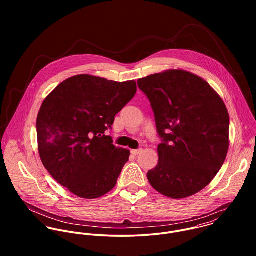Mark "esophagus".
Returning a JSON list of instances; mask_svg holds the SVG:
<instances>
[{
  "instance_id": "1",
  "label": "esophagus",
  "mask_w": 256,
  "mask_h": 256,
  "mask_svg": "<svg viewBox=\"0 0 256 256\" xmlns=\"http://www.w3.org/2000/svg\"><path fill=\"white\" fill-rule=\"evenodd\" d=\"M141 152H142V148H139V150H131V154H132L133 156H137V154H139Z\"/></svg>"
}]
</instances>
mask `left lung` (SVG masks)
Here are the masks:
<instances>
[{
	"instance_id": "1",
	"label": "left lung",
	"mask_w": 256,
	"mask_h": 256,
	"mask_svg": "<svg viewBox=\"0 0 256 256\" xmlns=\"http://www.w3.org/2000/svg\"><path fill=\"white\" fill-rule=\"evenodd\" d=\"M138 86L162 139L148 182L174 199L196 194L213 180L228 154L230 117L222 100L202 78L182 70L139 78Z\"/></svg>"
}]
</instances>
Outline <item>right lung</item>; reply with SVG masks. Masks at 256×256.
I'll return each mask as SVG.
<instances>
[{
    "instance_id": "add662e5",
    "label": "right lung",
    "mask_w": 256,
    "mask_h": 256,
    "mask_svg": "<svg viewBox=\"0 0 256 256\" xmlns=\"http://www.w3.org/2000/svg\"><path fill=\"white\" fill-rule=\"evenodd\" d=\"M136 92L135 80L78 74L44 100L37 116L38 150L57 182L84 199L113 189L130 150L116 148L104 133Z\"/></svg>"
}]
</instances>
